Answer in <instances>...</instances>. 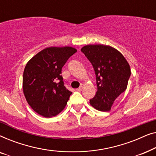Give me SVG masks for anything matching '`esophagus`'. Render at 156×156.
I'll return each instance as SVG.
<instances>
[{
    "instance_id": "esophagus-1",
    "label": "esophagus",
    "mask_w": 156,
    "mask_h": 156,
    "mask_svg": "<svg viewBox=\"0 0 156 156\" xmlns=\"http://www.w3.org/2000/svg\"><path fill=\"white\" fill-rule=\"evenodd\" d=\"M82 89H83V87L82 86V87H79V88H78V89H76V91H82Z\"/></svg>"
}]
</instances>
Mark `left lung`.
Listing matches in <instances>:
<instances>
[{"label": "left lung", "mask_w": 156, "mask_h": 156, "mask_svg": "<svg viewBox=\"0 0 156 156\" xmlns=\"http://www.w3.org/2000/svg\"><path fill=\"white\" fill-rule=\"evenodd\" d=\"M92 65L97 91L89 103L101 112H108L115 99L127 88L131 76L129 64L121 53L104 44H88L81 49Z\"/></svg>", "instance_id": "8db88e82"}]
</instances>
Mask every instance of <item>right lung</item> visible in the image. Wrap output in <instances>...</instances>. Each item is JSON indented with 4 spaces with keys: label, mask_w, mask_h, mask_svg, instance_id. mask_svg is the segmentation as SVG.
Wrapping results in <instances>:
<instances>
[{
    "label": "right lung",
    "mask_w": 156,
    "mask_h": 156,
    "mask_svg": "<svg viewBox=\"0 0 156 156\" xmlns=\"http://www.w3.org/2000/svg\"><path fill=\"white\" fill-rule=\"evenodd\" d=\"M76 51L72 47H50L40 51L27 63L23 72V93L27 103L38 114L50 118L67 105L72 92L64 85L62 68Z\"/></svg>",
    "instance_id": "1"
}]
</instances>
